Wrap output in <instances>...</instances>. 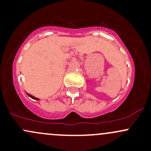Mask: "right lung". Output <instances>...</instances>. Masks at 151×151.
<instances>
[{
    "label": "right lung",
    "mask_w": 151,
    "mask_h": 151,
    "mask_svg": "<svg viewBox=\"0 0 151 151\" xmlns=\"http://www.w3.org/2000/svg\"><path fill=\"white\" fill-rule=\"evenodd\" d=\"M27 95H28L29 96V97H31V98H32V99H35V100H39V99H37V98H36V97L33 96H32V95L29 94V93H27Z\"/></svg>",
    "instance_id": "obj_1"
}]
</instances>
